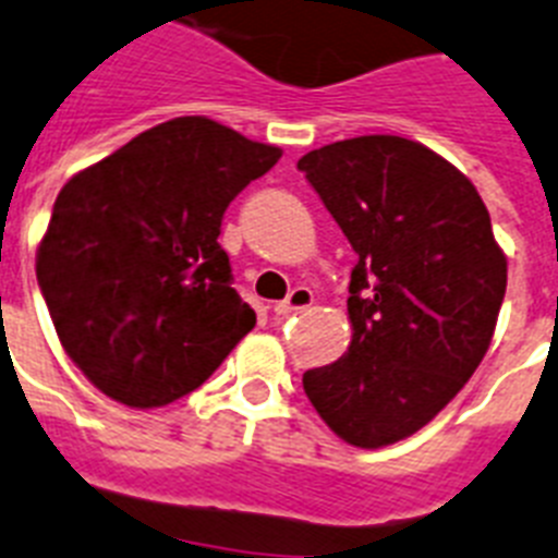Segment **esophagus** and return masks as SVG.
<instances>
[{
    "instance_id": "1",
    "label": "esophagus",
    "mask_w": 558,
    "mask_h": 558,
    "mask_svg": "<svg viewBox=\"0 0 558 558\" xmlns=\"http://www.w3.org/2000/svg\"><path fill=\"white\" fill-rule=\"evenodd\" d=\"M313 305V293L311 288H293L288 293V299L284 302H279V305L274 307V313L279 316V319H284V316H290V313H299V311H305V307Z\"/></svg>"
}]
</instances>
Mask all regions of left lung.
<instances>
[{
    "instance_id": "left-lung-1",
    "label": "left lung",
    "mask_w": 558,
    "mask_h": 558,
    "mask_svg": "<svg viewBox=\"0 0 558 558\" xmlns=\"http://www.w3.org/2000/svg\"><path fill=\"white\" fill-rule=\"evenodd\" d=\"M296 168L359 256L351 344L302 385L336 436L385 448L425 427L485 359L508 259L471 179L418 142L356 136Z\"/></svg>"
}]
</instances>
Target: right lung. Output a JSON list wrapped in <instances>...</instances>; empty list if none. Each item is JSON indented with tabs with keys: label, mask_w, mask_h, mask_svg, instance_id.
<instances>
[{
	"label": "right lung",
	"mask_w": 558,
	"mask_h": 558,
	"mask_svg": "<svg viewBox=\"0 0 558 558\" xmlns=\"http://www.w3.org/2000/svg\"><path fill=\"white\" fill-rule=\"evenodd\" d=\"M279 156L214 119L179 117L59 191L36 279L64 353L105 396L177 402L256 325L216 239L230 202Z\"/></svg>",
	"instance_id": "1"
}]
</instances>
